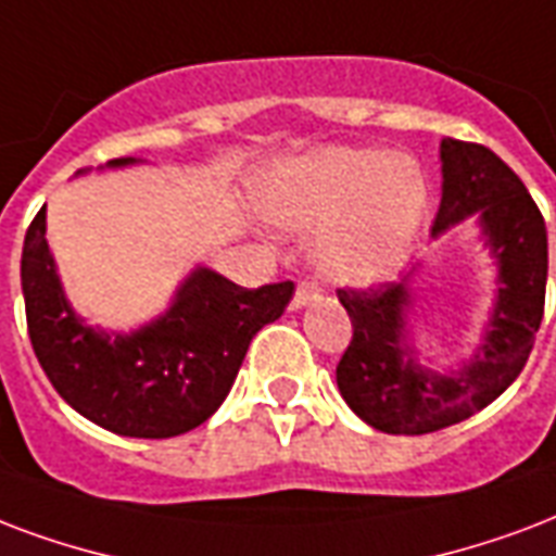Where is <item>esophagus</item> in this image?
Wrapping results in <instances>:
<instances>
[{
    "mask_svg": "<svg viewBox=\"0 0 556 556\" xmlns=\"http://www.w3.org/2000/svg\"><path fill=\"white\" fill-rule=\"evenodd\" d=\"M317 300H320V288H317V282H308V279H303V282H300L294 291V308L312 306V303H317Z\"/></svg>",
    "mask_w": 556,
    "mask_h": 556,
    "instance_id": "obj_1",
    "label": "esophagus"
}]
</instances>
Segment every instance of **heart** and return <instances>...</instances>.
Returning <instances> with one entry per match:
<instances>
[{"label":"heart","instance_id":"obj_1","mask_svg":"<svg viewBox=\"0 0 556 556\" xmlns=\"http://www.w3.org/2000/svg\"><path fill=\"white\" fill-rule=\"evenodd\" d=\"M262 212L288 230L317 231L315 262L341 286H376L408 256L429 186L417 160L381 148L326 146L279 163Z\"/></svg>","mask_w":556,"mask_h":556}]
</instances>
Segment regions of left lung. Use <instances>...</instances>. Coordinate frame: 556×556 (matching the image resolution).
<instances>
[{"instance_id": "obj_1", "label": "left lung", "mask_w": 556, "mask_h": 556, "mask_svg": "<svg viewBox=\"0 0 556 556\" xmlns=\"http://www.w3.org/2000/svg\"><path fill=\"white\" fill-rule=\"evenodd\" d=\"M443 198L431 239L476 218L495 262V303L481 344L455 370H431L410 344L414 274L367 291H338L353 341L338 362V391L358 417L384 434H429L498 400L533 350L545 306L548 232L514 168L490 148L440 142Z\"/></svg>"}]
</instances>
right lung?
Here are the masks:
<instances>
[{
  "mask_svg": "<svg viewBox=\"0 0 556 556\" xmlns=\"http://www.w3.org/2000/svg\"><path fill=\"white\" fill-rule=\"evenodd\" d=\"M134 163L122 156L108 168ZM20 277L28 338L54 391L101 429L148 440L186 434L222 408L253 334L294 294V282L241 288L198 265L163 315L134 332H108L66 300L46 241V206L25 232Z\"/></svg>",
  "mask_w": 556,
  "mask_h": 556,
  "instance_id": "add662e5",
  "label": "right lung"
}]
</instances>
